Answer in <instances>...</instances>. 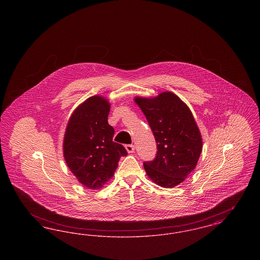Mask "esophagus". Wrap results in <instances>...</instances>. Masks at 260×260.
Listing matches in <instances>:
<instances>
[{
	"label": "esophagus",
	"mask_w": 260,
	"mask_h": 260,
	"mask_svg": "<svg viewBox=\"0 0 260 260\" xmlns=\"http://www.w3.org/2000/svg\"><path fill=\"white\" fill-rule=\"evenodd\" d=\"M124 147H125V150L127 151V153H134L135 152V145H133V144H127Z\"/></svg>",
	"instance_id": "obj_1"
}]
</instances>
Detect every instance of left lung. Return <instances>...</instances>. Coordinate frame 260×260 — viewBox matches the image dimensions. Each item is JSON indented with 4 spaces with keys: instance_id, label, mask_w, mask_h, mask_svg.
<instances>
[{
    "instance_id": "obj_1",
    "label": "left lung",
    "mask_w": 260,
    "mask_h": 260,
    "mask_svg": "<svg viewBox=\"0 0 260 260\" xmlns=\"http://www.w3.org/2000/svg\"><path fill=\"white\" fill-rule=\"evenodd\" d=\"M155 136L157 156L143 162L149 178L157 185L173 188L185 180L198 164L203 139L187 104L171 91L155 98H135Z\"/></svg>"
}]
</instances>
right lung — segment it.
<instances>
[{
    "instance_id": "right-lung-1",
    "label": "right lung",
    "mask_w": 260,
    "mask_h": 260,
    "mask_svg": "<svg viewBox=\"0 0 260 260\" xmlns=\"http://www.w3.org/2000/svg\"><path fill=\"white\" fill-rule=\"evenodd\" d=\"M110 107L108 99L101 95L88 98L72 113L64 134L65 161L77 180L91 190L107 183L120 158L127 155L123 145L113 141Z\"/></svg>"
}]
</instances>
